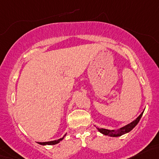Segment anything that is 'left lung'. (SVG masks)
I'll list each match as a JSON object with an SVG mask.
<instances>
[{
	"instance_id": "obj_1",
	"label": "left lung",
	"mask_w": 159,
	"mask_h": 159,
	"mask_svg": "<svg viewBox=\"0 0 159 159\" xmlns=\"http://www.w3.org/2000/svg\"><path fill=\"white\" fill-rule=\"evenodd\" d=\"M143 114V111L141 113L139 116L136 118L134 121H133L131 123L128 124V125H125V126L122 127V128L118 129V130H108V129H104V128H97V130L100 132L101 134H104V135L110 136V137H120V136L123 135V134L128 133L130 130H132L134 128H135L136 125L138 124V122L140 120L141 117H142Z\"/></svg>"
}]
</instances>
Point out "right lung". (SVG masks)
<instances>
[{"label": "right lung", "instance_id": "right-lung-1", "mask_svg": "<svg viewBox=\"0 0 159 159\" xmlns=\"http://www.w3.org/2000/svg\"><path fill=\"white\" fill-rule=\"evenodd\" d=\"M66 134L63 136V137H62V138H60V139H57V140L49 141V142H43V143L38 142V143H39V144H41V145H43V146H45V145H55V144H57V143H60L61 140H62V139H63L64 137H66Z\"/></svg>", "mask_w": 159, "mask_h": 159}]
</instances>
